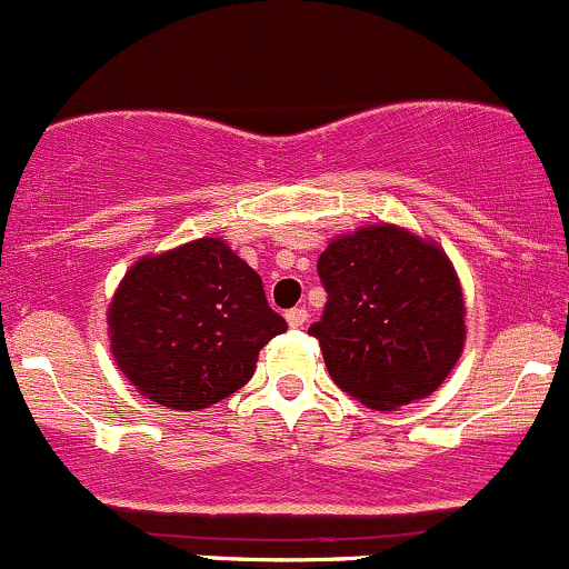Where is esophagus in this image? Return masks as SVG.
<instances>
[{
	"mask_svg": "<svg viewBox=\"0 0 569 569\" xmlns=\"http://www.w3.org/2000/svg\"><path fill=\"white\" fill-rule=\"evenodd\" d=\"M284 318H287V326H290V329H301V326L307 323L309 315H307V309H303V307H296V309H290Z\"/></svg>",
	"mask_w": 569,
	"mask_h": 569,
	"instance_id": "esophagus-1",
	"label": "esophagus"
}]
</instances>
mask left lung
Returning a JSON list of instances; mask_svg holds the SVG:
<instances>
[{
    "label": "left lung",
    "instance_id": "8db88e82",
    "mask_svg": "<svg viewBox=\"0 0 569 569\" xmlns=\"http://www.w3.org/2000/svg\"><path fill=\"white\" fill-rule=\"evenodd\" d=\"M329 301L309 326L340 390L376 412L429 398L465 348V292L437 240L368 223L318 260Z\"/></svg>",
    "mask_w": 569,
    "mask_h": 569
}]
</instances>
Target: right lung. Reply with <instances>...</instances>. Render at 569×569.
<instances>
[{"instance_id": "right-lung-1", "label": "right lung", "mask_w": 569, "mask_h": 569, "mask_svg": "<svg viewBox=\"0 0 569 569\" xmlns=\"http://www.w3.org/2000/svg\"><path fill=\"white\" fill-rule=\"evenodd\" d=\"M284 329L260 273L221 238L134 260L107 307L110 351L129 385L182 412L240 390Z\"/></svg>"}]
</instances>
